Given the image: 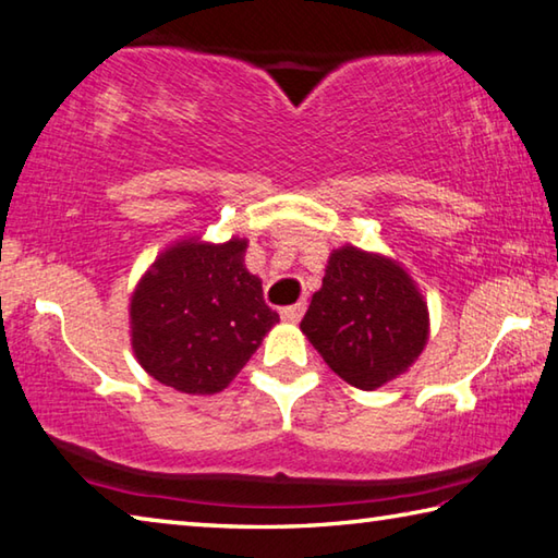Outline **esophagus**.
Wrapping results in <instances>:
<instances>
[{"instance_id": "1", "label": "esophagus", "mask_w": 558, "mask_h": 558, "mask_svg": "<svg viewBox=\"0 0 558 558\" xmlns=\"http://www.w3.org/2000/svg\"><path fill=\"white\" fill-rule=\"evenodd\" d=\"M304 311H306V304L304 301H299L294 306L281 308V318H284L287 324H296V320H301V316H304Z\"/></svg>"}]
</instances>
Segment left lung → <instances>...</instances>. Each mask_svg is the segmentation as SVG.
Returning a JSON list of instances; mask_svg holds the SVG:
<instances>
[{
  "label": "left lung",
  "mask_w": 558,
  "mask_h": 558,
  "mask_svg": "<svg viewBox=\"0 0 558 558\" xmlns=\"http://www.w3.org/2000/svg\"><path fill=\"white\" fill-rule=\"evenodd\" d=\"M428 326L424 294L402 264L343 244L330 252L301 333L340 379L373 392L416 363Z\"/></svg>",
  "instance_id": "obj_1"
}]
</instances>
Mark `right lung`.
Instances as JSON below:
<instances>
[{
    "mask_svg": "<svg viewBox=\"0 0 558 558\" xmlns=\"http://www.w3.org/2000/svg\"><path fill=\"white\" fill-rule=\"evenodd\" d=\"M247 240L169 244L136 281L130 338L146 375L183 395L222 392L279 324L262 279L244 267Z\"/></svg>",
    "mask_w": 558,
    "mask_h": 558,
    "instance_id": "add662e5",
    "label": "right lung"
}]
</instances>
